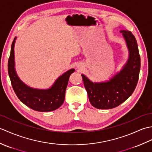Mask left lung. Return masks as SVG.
Instances as JSON below:
<instances>
[{"label":"left lung","instance_id":"1","mask_svg":"<svg viewBox=\"0 0 152 152\" xmlns=\"http://www.w3.org/2000/svg\"><path fill=\"white\" fill-rule=\"evenodd\" d=\"M127 46L129 57L119 72L108 80L92 82L82 74L89 100L95 108L111 109L125 101L136 88L140 69V57L134 35L127 30H120Z\"/></svg>","mask_w":152,"mask_h":152}]
</instances>
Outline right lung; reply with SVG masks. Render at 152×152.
Segmentation results:
<instances>
[{"label":"right lung","instance_id":"1","mask_svg":"<svg viewBox=\"0 0 152 152\" xmlns=\"http://www.w3.org/2000/svg\"><path fill=\"white\" fill-rule=\"evenodd\" d=\"M15 37L11 46L8 70L12 88L18 99L28 107L38 112H50L59 108L64 101L69 77L75 70L69 69L61 74L49 88H31L19 78L15 68Z\"/></svg>","mask_w":152,"mask_h":152}]
</instances>
